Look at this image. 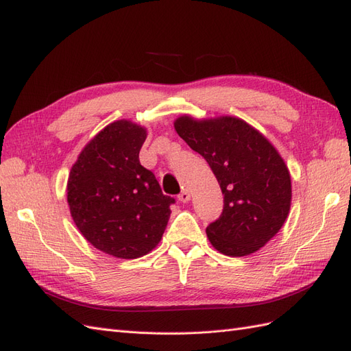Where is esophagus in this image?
<instances>
[{
    "instance_id": "obj_1",
    "label": "esophagus",
    "mask_w": 351,
    "mask_h": 351,
    "mask_svg": "<svg viewBox=\"0 0 351 351\" xmlns=\"http://www.w3.org/2000/svg\"><path fill=\"white\" fill-rule=\"evenodd\" d=\"M178 200L183 202V204H186V202H189V200H190V192H189V190H183V192L178 195Z\"/></svg>"
}]
</instances>
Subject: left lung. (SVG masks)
<instances>
[{
  "mask_svg": "<svg viewBox=\"0 0 351 351\" xmlns=\"http://www.w3.org/2000/svg\"><path fill=\"white\" fill-rule=\"evenodd\" d=\"M178 136L206 159L224 195L219 218L206 227L212 246L227 256H247L282 227L291 204V178L267 137L236 117L174 123Z\"/></svg>",
  "mask_w": 351,
  "mask_h": 351,
  "instance_id": "obj_1",
  "label": "left lung"
}]
</instances>
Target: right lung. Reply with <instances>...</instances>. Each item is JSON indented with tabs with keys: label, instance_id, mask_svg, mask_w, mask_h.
<instances>
[{
	"label": "right lung",
	"instance_id": "right-lung-1",
	"mask_svg": "<svg viewBox=\"0 0 351 351\" xmlns=\"http://www.w3.org/2000/svg\"><path fill=\"white\" fill-rule=\"evenodd\" d=\"M146 130L114 121L84 146L67 182L74 224L92 246L121 259H136L161 241L169 205L154 173L141 165Z\"/></svg>",
	"mask_w": 351,
	"mask_h": 351
}]
</instances>
